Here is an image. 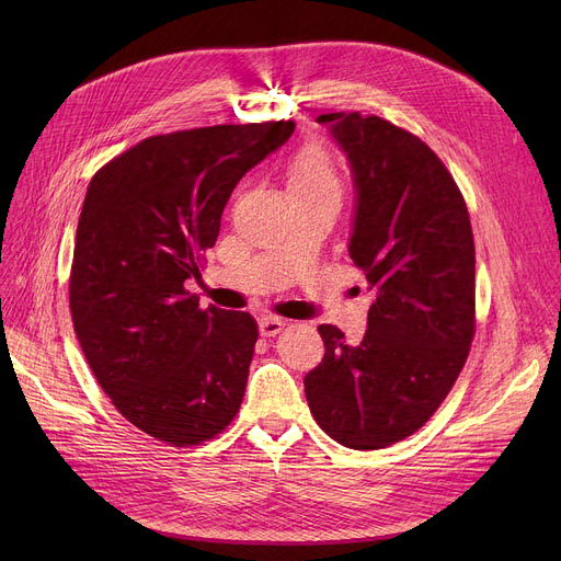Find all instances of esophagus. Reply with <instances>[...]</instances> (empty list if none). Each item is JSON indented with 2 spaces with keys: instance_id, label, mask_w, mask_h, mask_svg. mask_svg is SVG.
<instances>
[{
  "instance_id": "esophagus-1",
  "label": "esophagus",
  "mask_w": 561,
  "mask_h": 561,
  "mask_svg": "<svg viewBox=\"0 0 561 561\" xmlns=\"http://www.w3.org/2000/svg\"><path fill=\"white\" fill-rule=\"evenodd\" d=\"M284 330V320L282 318H275V316H265L259 320V332L263 339H271V336H277L279 332Z\"/></svg>"
}]
</instances>
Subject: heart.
Here are the masks:
<instances>
[{
  "instance_id": "b5f03b06",
  "label": "heart",
  "mask_w": 561,
  "mask_h": 561,
  "mask_svg": "<svg viewBox=\"0 0 561 561\" xmlns=\"http://www.w3.org/2000/svg\"><path fill=\"white\" fill-rule=\"evenodd\" d=\"M286 191L288 197L309 195H339L341 176L332 157L320 145H305L286 165Z\"/></svg>"
}]
</instances>
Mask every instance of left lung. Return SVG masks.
Returning a JSON list of instances; mask_svg holds the SVG:
<instances>
[{
	"mask_svg": "<svg viewBox=\"0 0 561 561\" xmlns=\"http://www.w3.org/2000/svg\"><path fill=\"white\" fill-rule=\"evenodd\" d=\"M355 184L347 252L373 305L359 345L320 325L307 373L316 423L345 448H387L421 430L457 381L476 334V243L466 202L430 147L377 115L325 113Z\"/></svg>",
	"mask_w": 561,
	"mask_h": 561,
	"instance_id": "8db88e82",
	"label": "left lung"
}]
</instances>
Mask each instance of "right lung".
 <instances>
[{"instance_id":"1","label":"right lung","mask_w":561,"mask_h":561,"mask_svg":"<svg viewBox=\"0 0 561 561\" xmlns=\"http://www.w3.org/2000/svg\"><path fill=\"white\" fill-rule=\"evenodd\" d=\"M293 129L279 121L150 136L85 191L72 325L115 409L168 446H199L239 414L259 328L245 311L202 309L186 279H199L236 184Z\"/></svg>"}]
</instances>
